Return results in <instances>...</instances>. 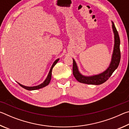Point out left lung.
<instances>
[{
  "label": "left lung",
  "mask_w": 129,
  "mask_h": 129,
  "mask_svg": "<svg viewBox=\"0 0 129 129\" xmlns=\"http://www.w3.org/2000/svg\"><path fill=\"white\" fill-rule=\"evenodd\" d=\"M112 24L113 32L114 33L115 44L112 62L110 63V66L106 71L100 74V75L91 76V77H85V76L81 75L79 73L75 61L73 60V74L76 79L78 82L89 85L102 84L109 79L115 70L118 67L120 60H121V51H120L119 48L120 39L118 32L116 28L115 27L114 24L113 23V22H112Z\"/></svg>",
  "instance_id": "1"
}]
</instances>
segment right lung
<instances>
[{
  "instance_id": "1",
  "label": "right lung",
  "mask_w": 129,
  "mask_h": 129,
  "mask_svg": "<svg viewBox=\"0 0 129 129\" xmlns=\"http://www.w3.org/2000/svg\"><path fill=\"white\" fill-rule=\"evenodd\" d=\"M59 59H57L55 61H54L53 62V65H52V66L51 67V69H50V71L49 72V74L48 75V77L47 78H46V80H45L43 82V83H42V84L39 85L38 86H32V87H28V86H24V85H21L20 84H19V83H18V84H19V85L21 86L22 88H24L25 89H27V90H37V89H41L42 88H44V87L46 86H47L49 84L50 81H51V77H52V69H53V68L54 67V65H55L57 62H58V61Z\"/></svg>"
}]
</instances>
